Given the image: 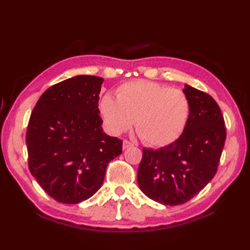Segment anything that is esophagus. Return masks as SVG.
<instances>
[{"mask_svg":"<svg viewBox=\"0 0 250 250\" xmlns=\"http://www.w3.org/2000/svg\"><path fill=\"white\" fill-rule=\"evenodd\" d=\"M132 146H133V144H132L131 142L126 141V140H125L124 141V144H122V148H124V149H128L129 147H132Z\"/></svg>","mask_w":250,"mask_h":250,"instance_id":"1","label":"esophagus"}]
</instances>
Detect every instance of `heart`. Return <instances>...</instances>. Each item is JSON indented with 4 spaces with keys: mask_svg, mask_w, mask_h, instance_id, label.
<instances>
[{
    "mask_svg": "<svg viewBox=\"0 0 250 250\" xmlns=\"http://www.w3.org/2000/svg\"><path fill=\"white\" fill-rule=\"evenodd\" d=\"M100 100L99 109L106 128L119 135L135 125L141 140L148 146H167L183 134L190 116V103L177 89L148 81L124 83Z\"/></svg>",
    "mask_w": 250,
    "mask_h": 250,
    "instance_id": "1",
    "label": "heart"
}]
</instances>
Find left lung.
Listing matches in <instances>:
<instances>
[{"label": "left lung", "mask_w": 250, "mask_h": 250, "mask_svg": "<svg viewBox=\"0 0 250 250\" xmlns=\"http://www.w3.org/2000/svg\"><path fill=\"white\" fill-rule=\"evenodd\" d=\"M184 93L190 116L183 134L159 149L144 148L137 171L140 189L163 205L186 203L213 179L227 136L216 101L188 84Z\"/></svg>", "instance_id": "obj_1"}]
</instances>
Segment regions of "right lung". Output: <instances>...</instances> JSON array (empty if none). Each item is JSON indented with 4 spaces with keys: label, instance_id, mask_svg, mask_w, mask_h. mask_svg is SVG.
<instances>
[{
    "label": "right lung",
    "instance_id": "1",
    "mask_svg": "<svg viewBox=\"0 0 250 250\" xmlns=\"http://www.w3.org/2000/svg\"><path fill=\"white\" fill-rule=\"evenodd\" d=\"M104 79L78 75L41 95L26 130L29 169L52 199L77 204L97 192L122 141L103 132L99 93Z\"/></svg>",
    "mask_w": 250,
    "mask_h": 250
}]
</instances>
